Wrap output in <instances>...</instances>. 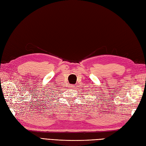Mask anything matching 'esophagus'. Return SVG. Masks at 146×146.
<instances>
[{"label":"esophagus","mask_w":146,"mask_h":146,"mask_svg":"<svg viewBox=\"0 0 146 146\" xmlns=\"http://www.w3.org/2000/svg\"><path fill=\"white\" fill-rule=\"evenodd\" d=\"M75 86L74 85H70V86H69V87H70V88H72V89H74V88H75Z\"/></svg>","instance_id":"esophagus-1"}]
</instances>
